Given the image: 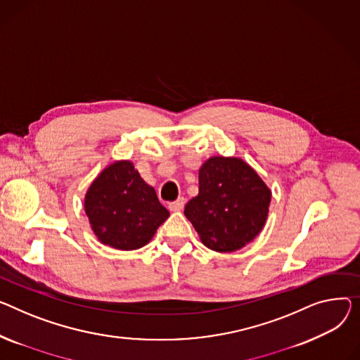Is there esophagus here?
Wrapping results in <instances>:
<instances>
[{
  "instance_id": "1",
  "label": "esophagus",
  "mask_w": 360,
  "mask_h": 360,
  "mask_svg": "<svg viewBox=\"0 0 360 360\" xmlns=\"http://www.w3.org/2000/svg\"><path fill=\"white\" fill-rule=\"evenodd\" d=\"M184 205H185V198H178L176 201H172V202H169V210L171 211H181L182 208H184Z\"/></svg>"
}]
</instances>
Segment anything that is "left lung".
Masks as SVG:
<instances>
[{"label": "left lung", "instance_id": "8db88e82", "mask_svg": "<svg viewBox=\"0 0 360 360\" xmlns=\"http://www.w3.org/2000/svg\"><path fill=\"white\" fill-rule=\"evenodd\" d=\"M200 193L185 205L202 243L215 252H234L265 226L271 191L242 159L214 156L200 169Z\"/></svg>", "mask_w": 360, "mask_h": 360}]
</instances>
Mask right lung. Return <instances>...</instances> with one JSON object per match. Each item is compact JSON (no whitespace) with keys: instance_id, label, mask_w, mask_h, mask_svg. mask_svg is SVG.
Listing matches in <instances>:
<instances>
[{"instance_id":"1","label":"right lung","mask_w":360,"mask_h":360,"mask_svg":"<svg viewBox=\"0 0 360 360\" xmlns=\"http://www.w3.org/2000/svg\"><path fill=\"white\" fill-rule=\"evenodd\" d=\"M85 212L100 242L120 250L145 246L169 217L155 189L129 160L110 165L92 182L85 197Z\"/></svg>"}]
</instances>
